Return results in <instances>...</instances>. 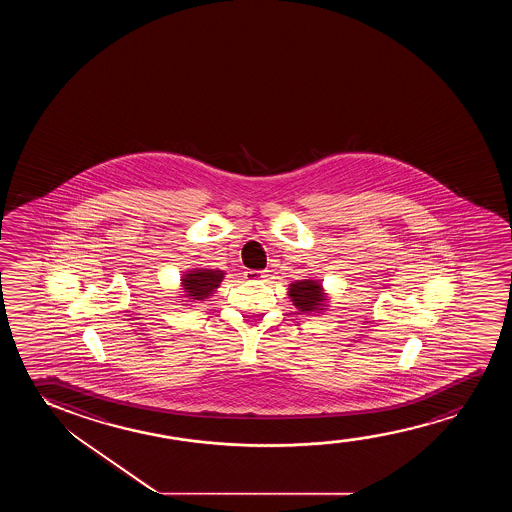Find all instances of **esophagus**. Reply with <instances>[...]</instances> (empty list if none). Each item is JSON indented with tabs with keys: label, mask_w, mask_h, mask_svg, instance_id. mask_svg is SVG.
<instances>
[{
	"label": "esophagus",
	"mask_w": 512,
	"mask_h": 512,
	"mask_svg": "<svg viewBox=\"0 0 512 512\" xmlns=\"http://www.w3.org/2000/svg\"><path fill=\"white\" fill-rule=\"evenodd\" d=\"M267 276V271H246L245 278L250 281L264 280Z\"/></svg>",
	"instance_id": "1"
}]
</instances>
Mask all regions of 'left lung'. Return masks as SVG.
Segmentation results:
<instances>
[{
  "mask_svg": "<svg viewBox=\"0 0 512 512\" xmlns=\"http://www.w3.org/2000/svg\"><path fill=\"white\" fill-rule=\"evenodd\" d=\"M288 297L301 313H320L327 309L329 295L325 294L322 281L306 278L288 285Z\"/></svg>",
  "mask_w": 512,
  "mask_h": 512,
  "instance_id": "left-lung-1",
  "label": "left lung"
}]
</instances>
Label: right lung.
<instances>
[{"mask_svg": "<svg viewBox=\"0 0 512 512\" xmlns=\"http://www.w3.org/2000/svg\"><path fill=\"white\" fill-rule=\"evenodd\" d=\"M224 271L218 269H203L196 267L190 269L182 276V297L185 302H201L210 299L215 290L220 287V281L224 280ZM187 306V304H185Z\"/></svg>", "mask_w": 512, "mask_h": 512, "instance_id": "1", "label": "right lung"}]
</instances>
